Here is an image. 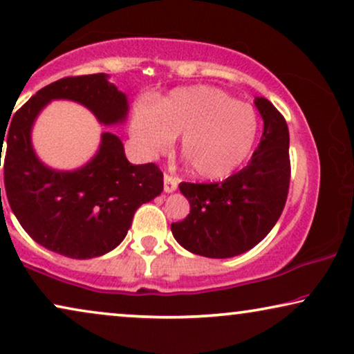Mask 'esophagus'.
<instances>
[{
    "instance_id": "obj_1",
    "label": "esophagus",
    "mask_w": 354,
    "mask_h": 354,
    "mask_svg": "<svg viewBox=\"0 0 354 354\" xmlns=\"http://www.w3.org/2000/svg\"><path fill=\"white\" fill-rule=\"evenodd\" d=\"M178 187V178L171 176V174H164V192L172 193L176 192Z\"/></svg>"
}]
</instances>
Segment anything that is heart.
Returning a JSON list of instances; mask_svg holds the SVG:
<instances>
[{
	"label": "heart",
	"instance_id": "obj_1",
	"mask_svg": "<svg viewBox=\"0 0 354 354\" xmlns=\"http://www.w3.org/2000/svg\"><path fill=\"white\" fill-rule=\"evenodd\" d=\"M258 120L250 104L235 101L214 86H183L156 104L140 103L130 133L147 156L171 149L180 137V153L192 172L224 178L235 172L253 149Z\"/></svg>",
	"mask_w": 354,
	"mask_h": 354
}]
</instances>
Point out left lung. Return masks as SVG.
Returning a JSON list of instances; mask_svg holds the SVG:
<instances>
[{
	"instance_id": "obj_1",
	"label": "left lung",
	"mask_w": 354,
	"mask_h": 354,
	"mask_svg": "<svg viewBox=\"0 0 354 354\" xmlns=\"http://www.w3.org/2000/svg\"><path fill=\"white\" fill-rule=\"evenodd\" d=\"M264 130L246 167L216 183L182 182L190 214L171 225L183 248L206 258L248 251L272 230L290 185V135L283 115L266 98L254 100Z\"/></svg>"
}]
</instances>
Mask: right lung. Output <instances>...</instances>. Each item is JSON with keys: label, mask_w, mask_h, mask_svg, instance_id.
I'll return each mask as SVG.
<instances>
[{"label": "right lung", "mask_w": 354, "mask_h": 354, "mask_svg": "<svg viewBox=\"0 0 354 354\" xmlns=\"http://www.w3.org/2000/svg\"><path fill=\"white\" fill-rule=\"evenodd\" d=\"M108 77L53 82L14 114L6 133L3 130L4 187L14 216L37 243L67 258L90 259L114 250L127 235L135 211L164 188L156 164H130L120 138L109 132L101 133L98 151L75 171L48 167L33 151V122L51 100L84 104L104 125L124 122L127 96Z\"/></svg>", "instance_id": "right-lung-1"}]
</instances>
